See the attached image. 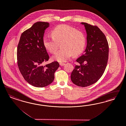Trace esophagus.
Returning a JSON list of instances; mask_svg holds the SVG:
<instances>
[{
    "label": "esophagus",
    "instance_id": "34e87169",
    "mask_svg": "<svg viewBox=\"0 0 126 126\" xmlns=\"http://www.w3.org/2000/svg\"><path fill=\"white\" fill-rule=\"evenodd\" d=\"M60 65L61 66H63V65H65V63H60Z\"/></svg>",
    "mask_w": 126,
    "mask_h": 126
}]
</instances>
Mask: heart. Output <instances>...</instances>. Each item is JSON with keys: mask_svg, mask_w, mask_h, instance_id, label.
Returning a JSON list of instances; mask_svg holds the SVG:
<instances>
[{"mask_svg": "<svg viewBox=\"0 0 126 126\" xmlns=\"http://www.w3.org/2000/svg\"><path fill=\"white\" fill-rule=\"evenodd\" d=\"M53 36L46 35L44 38L45 47L52 53L56 52L58 42H61L63 48L52 56L53 60L60 62L67 61L73 54L78 55L82 52L86 39L82 32L66 25L56 27L52 32Z\"/></svg>", "mask_w": 126, "mask_h": 126, "instance_id": "b5f03b06", "label": "heart"}]
</instances>
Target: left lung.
<instances>
[{
	"mask_svg": "<svg viewBox=\"0 0 126 126\" xmlns=\"http://www.w3.org/2000/svg\"><path fill=\"white\" fill-rule=\"evenodd\" d=\"M87 32L85 53L76 60L71 79L79 87H86L96 82L102 76L109 58V44L102 32L97 26L82 22Z\"/></svg>",
	"mask_w": 126,
	"mask_h": 126,
	"instance_id": "8db88e82",
	"label": "left lung"
}]
</instances>
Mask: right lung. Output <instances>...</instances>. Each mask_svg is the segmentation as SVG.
<instances>
[{"mask_svg":"<svg viewBox=\"0 0 126 126\" xmlns=\"http://www.w3.org/2000/svg\"><path fill=\"white\" fill-rule=\"evenodd\" d=\"M47 22H37L20 36L17 48V62L24 79L31 85L43 87L54 79V73L60 66L57 61L44 65L49 56L43 43L45 30Z\"/></svg>","mask_w":126,"mask_h":126,"instance_id":"right-lung-1","label":"right lung"}]
</instances>
